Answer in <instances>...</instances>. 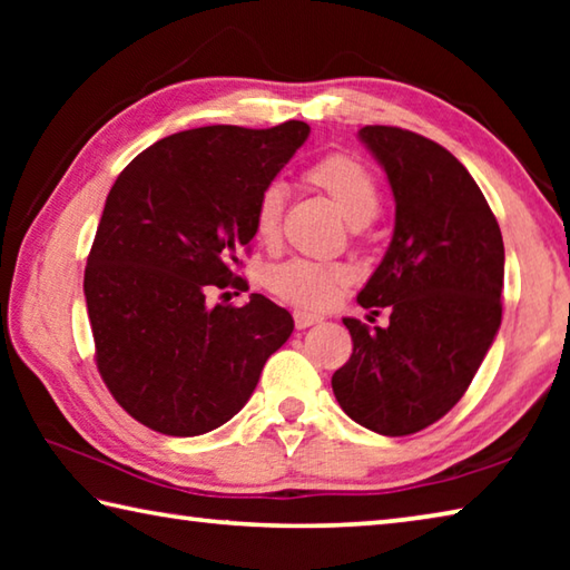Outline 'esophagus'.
Wrapping results in <instances>:
<instances>
[{"mask_svg": "<svg viewBox=\"0 0 570 570\" xmlns=\"http://www.w3.org/2000/svg\"><path fill=\"white\" fill-rule=\"evenodd\" d=\"M322 322V316H316V314H308V312H294V324H296V330H306V326H314V324H320Z\"/></svg>", "mask_w": 570, "mask_h": 570, "instance_id": "obj_1", "label": "esophagus"}]
</instances>
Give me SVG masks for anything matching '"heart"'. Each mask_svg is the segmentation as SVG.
Wrapping results in <instances>:
<instances>
[{
    "label": "heart",
    "mask_w": 570,
    "mask_h": 570,
    "mask_svg": "<svg viewBox=\"0 0 570 570\" xmlns=\"http://www.w3.org/2000/svg\"><path fill=\"white\" fill-rule=\"evenodd\" d=\"M306 183L324 190L346 220L354 226H364L380 210V186L372 170L360 158L350 153H330L304 170ZM286 206V186L278 180L266 183L258 190L254 204V234L264 244H274L282 226ZM352 282V272L342 264L308 262V258H292L276 264L266 272L268 292L284 302L302 308H326L342 288Z\"/></svg>",
    "instance_id": "obj_1"
}]
</instances>
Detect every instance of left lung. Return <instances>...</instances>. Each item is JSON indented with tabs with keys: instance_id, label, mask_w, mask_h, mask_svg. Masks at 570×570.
Returning <instances> with one entry per match:
<instances>
[{
	"instance_id": "left-lung-1",
	"label": "left lung",
	"mask_w": 570,
	"mask_h": 570,
	"mask_svg": "<svg viewBox=\"0 0 570 570\" xmlns=\"http://www.w3.org/2000/svg\"><path fill=\"white\" fill-rule=\"evenodd\" d=\"M360 140L387 173L394 234L356 302L387 306L390 324L344 320L354 350L332 390L362 428L402 438L445 417L485 360L503 320L505 248L450 150L390 125H366Z\"/></svg>"
}]
</instances>
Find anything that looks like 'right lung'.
<instances>
[{
	"mask_svg": "<svg viewBox=\"0 0 570 570\" xmlns=\"http://www.w3.org/2000/svg\"><path fill=\"white\" fill-rule=\"evenodd\" d=\"M306 138L302 120L183 130L132 158L110 188L85 302L100 377L146 428L170 438L220 428L292 336V314L272 298L210 306L208 296L246 284L234 268L256 236L258 190Z\"/></svg>",
	"mask_w": 570,
	"mask_h": 570,
	"instance_id": "obj_1",
	"label": "right lung"
}]
</instances>
